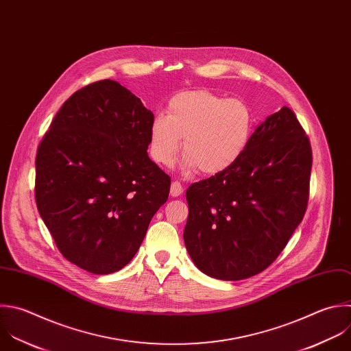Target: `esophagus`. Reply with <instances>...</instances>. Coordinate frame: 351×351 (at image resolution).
<instances>
[{"label":"esophagus","instance_id":"1","mask_svg":"<svg viewBox=\"0 0 351 351\" xmlns=\"http://www.w3.org/2000/svg\"><path fill=\"white\" fill-rule=\"evenodd\" d=\"M169 193H171L172 197H179L183 193V186L179 182H173L171 184V191Z\"/></svg>","mask_w":351,"mask_h":351}]
</instances>
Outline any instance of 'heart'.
Returning a JSON list of instances; mask_svg holds the SVG:
<instances>
[{"label":"heart","instance_id":"b5f03b06","mask_svg":"<svg viewBox=\"0 0 351 351\" xmlns=\"http://www.w3.org/2000/svg\"><path fill=\"white\" fill-rule=\"evenodd\" d=\"M255 127L254 112L241 99H226L206 89L179 92L157 114L149 131L152 160L169 167L180 147L184 172L216 175L234 165L247 152Z\"/></svg>","mask_w":351,"mask_h":351}]
</instances>
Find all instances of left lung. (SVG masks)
Returning <instances> with one entry per match:
<instances>
[{
    "mask_svg": "<svg viewBox=\"0 0 351 351\" xmlns=\"http://www.w3.org/2000/svg\"><path fill=\"white\" fill-rule=\"evenodd\" d=\"M311 162L295 112L269 115L234 165L187 189L183 239L194 265L224 281L267 269L304 216Z\"/></svg>",
    "mask_w": 351,
    "mask_h": 351,
    "instance_id": "8db88e82",
    "label": "left lung"
}]
</instances>
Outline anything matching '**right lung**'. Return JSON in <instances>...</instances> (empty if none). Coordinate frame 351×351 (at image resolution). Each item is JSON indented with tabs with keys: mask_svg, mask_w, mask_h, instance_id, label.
I'll return each instance as SVG.
<instances>
[{
	"mask_svg": "<svg viewBox=\"0 0 351 351\" xmlns=\"http://www.w3.org/2000/svg\"><path fill=\"white\" fill-rule=\"evenodd\" d=\"M154 114L120 82L103 80L60 107L36 157V202L62 255L110 274L138 252L171 178L149 158Z\"/></svg>",
	"mask_w": 351,
	"mask_h": 351,
	"instance_id": "add662e5",
	"label": "right lung"
}]
</instances>
